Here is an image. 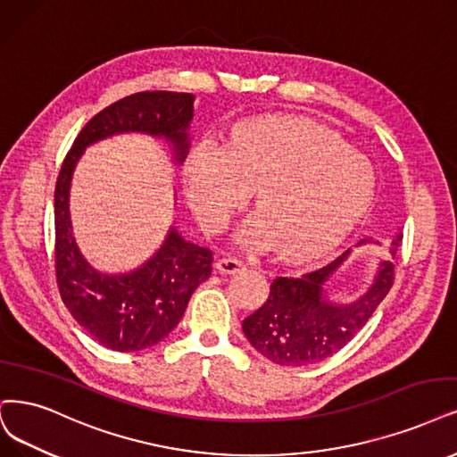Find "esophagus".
<instances>
[{"instance_id":"esophagus-1","label":"esophagus","mask_w":457,"mask_h":457,"mask_svg":"<svg viewBox=\"0 0 457 457\" xmlns=\"http://www.w3.org/2000/svg\"><path fill=\"white\" fill-rule=\"evenodd\" d=\"M245 267H246V265H245L241 260H237V258H222V260L216 262V269H218V271L222 273V275L241 273Z\"/></svg>"}]
</instances>
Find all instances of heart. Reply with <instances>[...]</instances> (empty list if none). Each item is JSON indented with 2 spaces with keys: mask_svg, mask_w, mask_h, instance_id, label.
I'll return each mask as SVG.
<instances>
[{
  "mask_svg": "<svg viewBox=\"0 0 457 457\" xmlns=\"http://www.w3.org/2000/svg\"><path fill=\"white\" fill-rule=\"evenodd\" d=\"M186 197L201 228L222 231L256 188L260 211L239 231L252 248L305 262L360 224L377 192L370 162L305 118L256 116L235 124L222 148L197 146L184 167Z\"/></svg>",
  "mask_w": 457,
  "mask_h": 457,
  "instance_id": "1",
  "label": "heart"
}]
</instances>
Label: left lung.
<instances>
[{
	"mask_svg": "<svg viewBox=\"0 0 457 457\" xmlns=\"http://www.w3.org/2000/svg\"><path fill=\"white\" fill-rule=\"evenodd\" d=\"M367 241H360L363 245ZM401 235L392 241L390 258L380 260L369 290L352 303H333L326 282L350 256V250L316 271L278 277L263 307L245 318L248 343L269 361L303 367L322 361L350 343L369 322L394 284V263Z\"/></svg>",
	"mask_w": 457,
	"mask_h": 457,
	"instance_id": "obj_1",
	"label": "left lung"
}]
</instances>
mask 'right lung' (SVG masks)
<instances>
[{"label": "right lung", "mask_w": 457, "mask_h": 457, "mask_svg": "<svg viewBox=\"0 0 457 457\" xmlns=\"http://www.w3.org/2000/svg\"><path fill=\"white\" fill-rule=\"evenodd\" d=\"M195 96L182 92L131 94L97 112L80 129L56 180V278L60 295L79 326L101 346L137 352L171 333L194 290L212 271V252L186 241L175 226L143 265L129 273H101L75 241L70 190L75 165L90 145L120 133H145L171 145L175 163L190 150Z\"/></svg>", "instance_id": "right-lung-1"}]
</instances>
